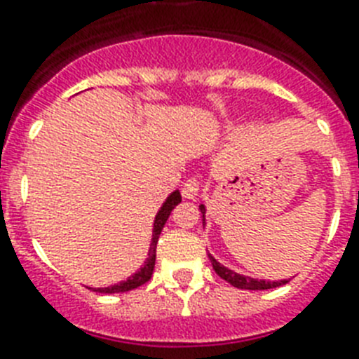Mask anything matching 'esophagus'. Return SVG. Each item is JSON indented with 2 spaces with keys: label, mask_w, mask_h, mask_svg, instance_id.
I'll use <instances>...</instances> for the list:
<instances>
[{
  "label": "esophagus",
  "mask_w": 359,
  "mask_h": 359,
  "mask_svg": "<svg viewBox=\"0 0 359 359\" xmlns=\"http://www.w3.org/2000/svg\"><path fill=\"white\" fill-rule=\"evenodd\" d=\"M182 192L187 200H194V198L198 196V192H200V182H198L196 177L187 180L185 185H183V189H182Z\"/></svg>",
  "instance_id": "esophagus-1"
}]
</instances>
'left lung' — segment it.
<instances>
[{"instance_id": "left-lung-1", "label": "left lung", "mask_w": 359, "mask_h": 359, "mask_svg": "<svg viewBox=\"0 0 359 359\" xmlns=\"http://www.w3.org/2000/svg\"><path fill=\"white\" fill-rule=\"evenodd\" d=\"M201 211V218H203V224H205V205H200ZM209 259H211L212 269L216 271L218 277H222L224 280H227L229 284H233L235 288H242V290H269V288H277V286H283L288 280H259V279H251V277H244V275L236 273L233 269L226 268V266H222L218 260L209 255Z\"/></svg>"}]
</instances>
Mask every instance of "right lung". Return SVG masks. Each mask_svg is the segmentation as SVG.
<instances>
[{"mask_svg": "<svg viewBox=\"0 0 359 359\" xmlns=\"http://www.w3.org/2000/svg\"><path fill=\"white\" fill-rule=\"evenodd\" d=\"M180 201H182V194H180V191H174L172 194H170V196L165 200L163 207L159 209L158 215H156V220H154V231H152V242H150L148 259H147V262L143 264V268L139 269V271H135V273H133L132 277H128L126 280H123V283L114 284V286H108V288H93L95 292H99V293L130 292V290L139 288L141 284H144L150 280V277H152V273H154V264H156V245H158L159 235H161V229L165 227V224H167L168 216H170L172 209L177 205V203H180Z\"/></svg>", "mask_w": 359, "mask_h": 359, "instance_id": "obj_1", "label": "right lung"}]
</instances>
